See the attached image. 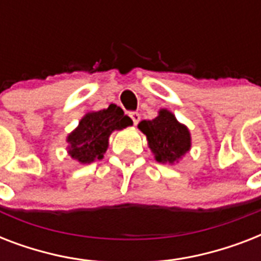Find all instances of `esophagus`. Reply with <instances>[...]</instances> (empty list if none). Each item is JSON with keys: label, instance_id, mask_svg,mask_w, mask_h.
<instances>
[{"label": "esophagus", "instance_id": "obj_1", "mask_svg": "<svg viewBox=\"0 0 261 261\" xmlns=\"http://www.w3.org/2000/svg\"><path fill=\"white\" fill-rule=\"evenodd\" d=\"M130 118L131 120H133V123H134V126H137L139 123V120H141V115H139L138 112H130Z\"/></svg>", "mask_w": 261, "mask_h": 261}]
</instances>
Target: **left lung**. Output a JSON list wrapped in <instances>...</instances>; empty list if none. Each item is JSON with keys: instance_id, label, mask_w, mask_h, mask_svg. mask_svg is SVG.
<instances>
[{"instance_id": "obj_1", "label": "left lung", "mask_w": 261, "mask_h": 261, "mask_svg": "<svg viewBox=\"0 0 261 261\" xmlns=\"http://www.w3.org/2000/svg\"><path fill=\"white\" fill-rule=\"evenodd\" d=\"M138 128L146 135L147 146L157 163L174 165L191 150L192 139L188 127L167 108H161L154 119L142 120Z\"/></svg>"}]
</instances>
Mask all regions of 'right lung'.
<instances>
[{
    "instance_id": "add662e5",
    "label": "right lung",
    "mask_w": 261,
    "mask_h": 261,
    "mask_svg": "<svg viewBox=\"0 0 261 261\" xmlns=\"http://www.w3.org/2000/svg\"><path fill=\"white\" fill-rule=\"evenodd\" d=\"M131 124L133 120L116 104H111L106 110L87 112L66 137L67 154L83 165L102 160L110 145V135Z\"/></svg>"
}]
</instances>
